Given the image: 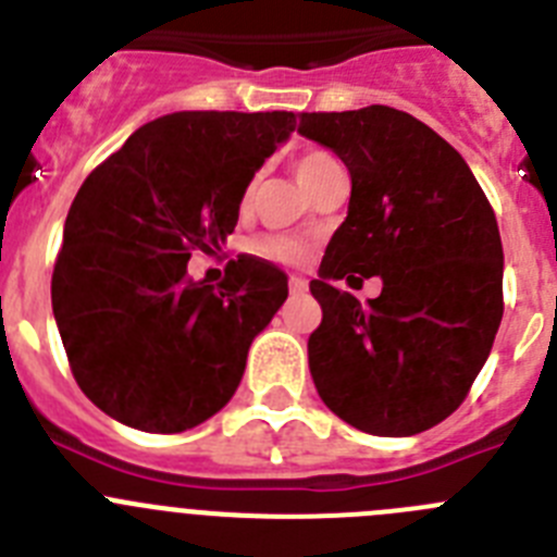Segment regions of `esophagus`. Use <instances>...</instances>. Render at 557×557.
Here are the masks:
<instances>
[{
	"label": "esophagus",
	"mask_w": 557,
	"mask_h": 557,
	"mask_svg": "<svg viewBox=\"0 0 557 557\" xmlns=\"http://www.w3.org/2000/svg\"><path fill=\"white\" fill-rule=\"evenodd\" d=\"M288 285H290V294H305V290H308V280L297 277V274L288 280Z\"/></svg>",
	"instance_id": "esophagus-1"
}]
</instances>
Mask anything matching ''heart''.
<instances>
[{
    "instance_id": "1",
    "label": "heart",
    "mask_w": 557,
    "mask_h": 557,
    "mask_svg": "<svg viewBox=\"0 0 557 557\" xmlns=\"http://www.w3.org/2000/svg\"><path fill=\"white\" fill-rule=\"evenodd\" d=\"M327 163H333V158H330L327 152L308 149V152H302L294 158V172H297L299 183L308 188L310 180L322 172ZM249 199H252V191L244 194V208L249 205ZM252 249L260 255V258L272 260V263H283V267H294V263H302V260L308 258V244L299 242V238H294V235H280V233L260 235V238H255Z\"/></svg>"
}]
</instances>
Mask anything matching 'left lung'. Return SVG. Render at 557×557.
Masks as SVG:
<instances>
[{
    "label": "left lung",
    "mask_w": 557,
    "mask_h": 557,
    "mask_svg": "<svg viewBox=\"0 0 557 557\" xmlns=\"http://www.w3.org/2000/svg\"><path fill=\"white\" fill-rule=\"evenodd\" d=\"M299 133L333 149L352 177L349 213L310 294L315 391L372 435H416L463 403L503 322V242L466 160L435 129L385 104L299 113ZM380 273L360 306L335 278Z\"/></svg>",
    "instance_id": "left-lung-1"
}]
</instances>
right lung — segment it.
Returning a JSON list of instances; mask_svg holds the SVG:
<instances>
[{
    "label": "right lung",
    "mask_w": 557,
    "mask_h": 557,
    "mask_svg": "<svg viewBox=\"0 0 557 557\" xmlns=\"http://www.w3.org/2000/svg\"><path fill=\"white\" fill-rule=\"evenodd\" d=\"M294 127L285 110H183L135 129L79 185L52 310L74 380L116 422L183 433L235 394L288 277L238 255L208 285L188 260L233 233L249 180Z\"/></svg>",
    "instance_id": "obj_1"
}]
</instances>
